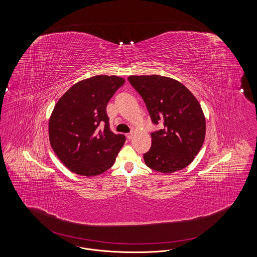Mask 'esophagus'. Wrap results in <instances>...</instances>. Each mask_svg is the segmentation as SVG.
Masks as SVG:
<instances>
[{
    "instance_id": "obj_1",
    "label": "esophagus",
    "mask_w": 257,
    "mask_h": 257,
    "mask_svg": "<svg viewBox=\"0 0 257 257\" xmlns=\"http://www.w3.org/2000/svg\"><path fill=\"white\" fill-rule=\"evenodd\" d=\"M126 138L130 141V140L133 138V133H129V134L126 135Z\"/></svg>"
}]
</instances>
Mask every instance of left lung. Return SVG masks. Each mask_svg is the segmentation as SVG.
Segmentation results:
<instances>
[{
	"instance_id": "obj_1",
	"label": "left lung",
	"mask_w": 257,
	"mask_h": 257,
	"mask_svg": "<svg viewBox=\"0 0 257 257\" xmlns=\"http://www.w3.org/2000/svg\"><path fill=\"white\" fill-rule=\"evenodd\" d=\"M144 99L151 120L163 129L151 133L144 159L154 171L171 173L189 166L203 145L206 123L200 104L180 82L159 75L129 76Z\"/></svg>"
}]
</instances>
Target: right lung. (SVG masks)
<instances>
[{
  "label": "right lung",
  "instance_id": "right-lung-1",
  "mask_svg": "<svg viewBox=\"0 0 257 257\" xmlns=\"http://www.w3.org/2000/svg\"><path fill=\"white\" fill-rule=\"evenodd\" d=\"M124 83L117 76L97 75L76 83L57 102L50 144L68 170L89 177L113 165L126 139L110 131L106 107Z\"/></svg>",
  "mask_w": 257,
  "mask_h": 257
}]
</instances>
